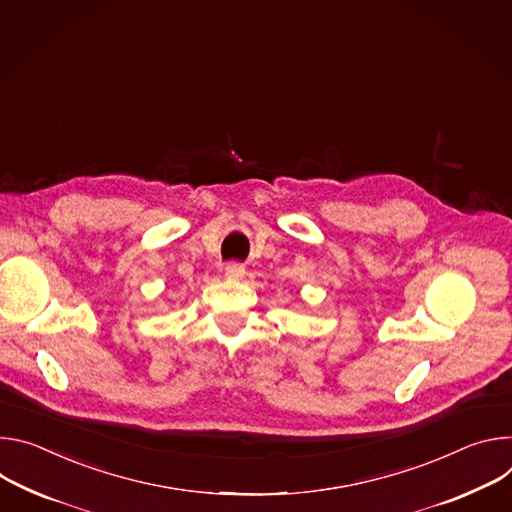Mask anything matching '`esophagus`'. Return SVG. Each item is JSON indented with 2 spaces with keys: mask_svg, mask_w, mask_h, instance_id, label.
<instances>
[{
  "mask_svg": "<svg viewBox=\"0 0 512 512\" xmlns=\"http://www.w3.org/2000/svg\"><path fill=\"white\" fill-rule=\"evenodd\" d=\"M244 272H246V268L240 262H230V264L225 266V276L227 278H242Z\"/></svg>",
  "mask_w": 512,
  "mask_h": 512,
  "instance_id": "esophagus-1",
  "label": "esophagus"
}]
</instances>
